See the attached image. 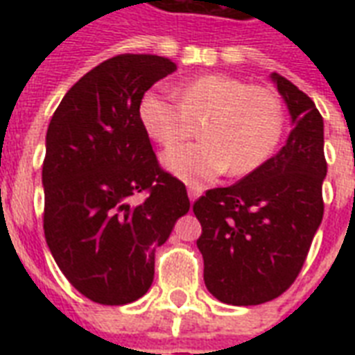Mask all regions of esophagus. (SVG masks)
<instances>
[{
  "label": "esophagus",
  "mask_w": 355,
  "mask_h": 355,
  "mask_svg": "<svg viewBox=\"0 0 355 355\" xmlns=\"http://www.w3.org/2000/svg\"><path fill=\"white\" fill-rule=\"evenodd\" d=\"M200 195H202V188H199V186H188V197L191 202L199 199Z\"/></svg>",
  "instance_id": "34e87169"
}]
</instances>
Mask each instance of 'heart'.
I'll list each match as a JSON object with an SVG mask.
<instances>
[{
  "instance_id": "obj_1",
  "label": "heart",
  "mask_w": 355,
  "mask_h": 355,
  "mask_svg": "<svg viewBox=\"0 0 355 355\" xmlns=\"http://www.w3.org/2000/svg\"><path fill=\"white\" fill-rule=\"evenodd\" d=\"M178 103L158 90L145 92L138 116L150 138L175 147L200 123L199 144L164 155V166L184 182L216 180L228 169L245 175L258 169L280 141L284 108L275 92L230 75H202L177 90Z\"/></svg>"
}]
</instances>
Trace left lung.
<instances>
[{
    "instance_id": "left-lung-1",
    "label": "left lung",
    "mask_w": 355,
    "mask_h": 355,
    "mask_svg": "<svg viewBox=\"0 0 355 355\" xmlns=\"http://www.w3.org/2000/svg\"><path fill=\"white\" fill-rule=\"evenodd\" d=\"M270 80L291 116L286 145L237 184L208 189L193 205L205 284L232 306L269 302L289 289L324 214L322 116L291 80L278 73Z\"/></svg>"
}]
</instances>
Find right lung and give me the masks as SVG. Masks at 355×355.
I'll return each mask as SVG.
<instances>
[{
  "label": "right lung",
  "mask_w": 355,
  "mask_h": 355,
  "mask_svg": "<svg viewBox=\"0 0 355 355\" xmlns=\"http://www.w3.org/2000/svg\"><path fill=\"white\" fill-rule=\"evenodd\" d=\"M175 69L158 55L108 58L69 88L47 127V247L97 304L123 306L149 291L155 250L189 210L186 186L160 169L138 116L141 96Z\"/></svg>",
  "instance_id": "add662e5"
}]
</instances>
